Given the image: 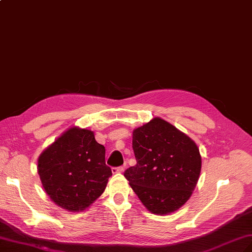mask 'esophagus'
<instances>
[{"instance_id": "obj_1", "label": "esophagus", "mask_w": 252, "mask_h": 252, "mask_svg": "<svg viewBox=\"0 0 252 252\" xmlns=\"http://www.w3.org/2000/svg\"><path fill=\"white\" fill-rule=\"evenodd\" d=\"M124 170H125L124 166H120V167H113V168H112L113 173H120V172H122Z\"/></svg>"}]
</instances>
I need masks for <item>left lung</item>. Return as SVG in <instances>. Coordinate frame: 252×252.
<instances>
[{
  "mask_svg": "<svg viewBox=\"0 0 252 252\" xmlns=\"http://www.w3.org/2000/svg\"><path fill=\"white\" fill-rule=\"evenodd\" d=\"M137 164L125 171L134 192L153 214L167 215L188 201L201 170L195 141L156 117L133 131Z\"/></svg>",
  "mask_w": 252,
  "mask_h": 252,
  "instance_id": "1",
  "label": "left lung"
}]
</instances>
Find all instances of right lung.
<instances>
[{"label": "right lung", "instance_id": "right-lung-1", "mask_svg": "<svg viewBox=\"0 0 252 252\" xmlns=\"http://www.w3.org/2000/svg\"><path fill=\"white\" fill-rule=\"evenodd\" d=\"M38 173L54 203L69 212H83L104 191L112 169L105 148L87 128L70 127L38 158Z\"/></svg>", "mask_w": 252, "mask_h": 252}]
</instances>
